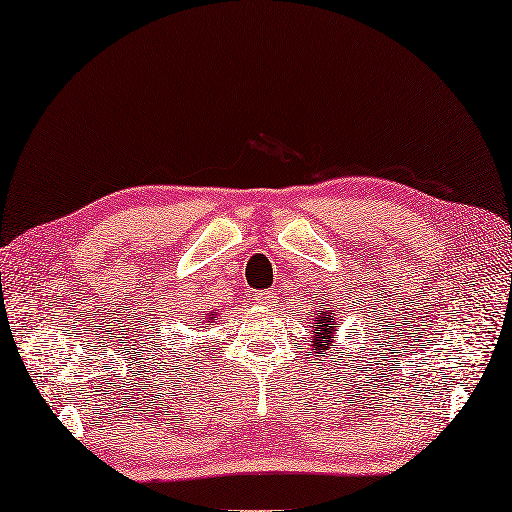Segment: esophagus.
I'll list each match as a JSON object with an SVG mask.
<instances>
[{
	"label": "esophagus",
	"instance_id": "34e87169",
	"mask_svg": "<svg viewBox=\"0 0 512 512\" xmlns=\"http://www.w3.org/2000/svg\"><path fill=\"white\" fill-rule=\"evenodd\" d=\"M254 300L258 302V305L271 307V305H274V302H276V294H274V291H256Z\"/></svg>",
	"mask_w": 512,
	"mask_h": 512
}]
</instances>
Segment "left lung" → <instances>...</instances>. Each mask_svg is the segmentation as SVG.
Here are the masks:
<instances>
[{
  "label": "left lung",
  "instance_id": "1",
  "mask_svg": "<svg viewBox=\"0 0 512 512\" xmlns=\"http://www.w3.org/2000/svg\"><path fill=\"white\" fill-rule=\"evenodd\" d=\"M325 307V305H322ZM311 333H314V336L309 338V356L311 353H322L325 351L327 356H329V349L333 347V336H336V318H333V314L331 311H327V307L320 311V316H316V320L311 322Z\"/></svg>",
  "mask_w": 512,
  "mask_h": 512
}]
</instances>
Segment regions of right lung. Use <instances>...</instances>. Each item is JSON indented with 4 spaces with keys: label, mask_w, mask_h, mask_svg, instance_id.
<instances>
[{
    "label": "right lung",
    "mask_w": 512,
    "mask_h": 512,
    "mask_svg": "<svg viewBox=\"0 0 512 512\" xmlns=\"http://www.w3.org/2000/svg\"><path fill=\"white\" fill-rule=\"evenodd\" d=\"M212 318H216V311H212V314H210V318H207V320H212Z\"/></svg>",
    "instance_id": "right-lung-1"
}]
</instances>
